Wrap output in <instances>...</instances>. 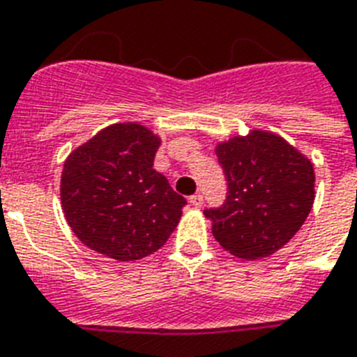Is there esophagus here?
<instances>
[{"instance_id":"1","label":"esophagus","mask_w":357,"mask_h":357,"mask_svg":"<svg viewBox=\"0 0 357 357\" xmlns=\"http://www.w3.org/2000/svg\"><path fill=\"white\" fill-rule=\"evenodd\" d=\"M188 202H190V205H192V207L199 208L202 205H204V196H202V194H194V196H190V198H188Z\"/></svg>"}]
</instances>
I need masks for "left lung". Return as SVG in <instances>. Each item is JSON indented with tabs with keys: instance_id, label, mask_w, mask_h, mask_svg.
I'll use <instances>...</instances> for the list:
<instances>
[{
	"instance_id": "obj_1",
	"label": "left lung",
	"mask_w": 357,
	"mask_h": 357,
	"mask_svg": "<svg viewBox=\"0 0 357 357\" xmlns=\"http://www.w3.org/2000/svg\"><path fill=\"white\" fill-rule=\"evenodd\" d=\"M214 152L227 179V199L205 211L213 236L238 259L273 255L294 238L314 207V163L266 130L234 135Z\"/></svg>"
}]
</instances>
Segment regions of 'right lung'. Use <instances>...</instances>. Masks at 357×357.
I'll list each match as a JSON object with an SVG mask.
<instances>
[{
    "label": "right lung",
    "mask_w": 357,
    "mask_h": 357,
    "mask_svg": "<svg viewBox=\"0 0 357 357\" xmlns=\"http://www.w3.org/2000/svg\"><path fill=\"white\" fill-rule=\"evenodd\" d=\"M161 137L139 123H117L69 153L60 179L66 222L89 249L119 262L165 245L187 199L153 170Z\"/></svg>",
    "instance_id": "obj_1"
}]
</instances>
